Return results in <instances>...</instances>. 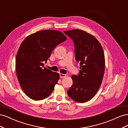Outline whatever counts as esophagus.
Returning <instances> with one entry per match:
<instances>
[{"instance_id": "esophagus-1", "label": "esophagus", "mask_w": 128, "mask_h": 128, "mask_svg": "<svg viewBox=\"0 0 128 128\" xmlns=\"http://www.w3.org/2000/svg\"><path fill=\"white\" fill-rule=\"evenodd\" d=\"M66 76V75L63 74H60V78H64Z\"/></svg>"}]
</instances>
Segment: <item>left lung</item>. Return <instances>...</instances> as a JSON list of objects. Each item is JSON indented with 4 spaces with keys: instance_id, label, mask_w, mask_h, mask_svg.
<instances>
[{
    "instance_id": "1",
    "label": "left lung",
    "mask_w": 128,
    "mask_h": 128,
    "mask_svg": "<svg viewBox=\"0 0 128 128\" xmlns=\"http://www.w3.org/2000/svg\"><path fill=\"white\" fill-rule=\"evenodd\" d=\"M64 33L73 40L76 60L81 70L72 75V85L67 91L69 97L83 103L96 95L103 79L105 60L102 46L94 36L85 31L73 29Z\"/></svg>"
}]
</instances>
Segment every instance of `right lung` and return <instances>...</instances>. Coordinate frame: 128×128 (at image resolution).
Segmentation results:
<instances>
[{"label": "right lung", "mask_w": 128, "mask_h": 128, "mask_svg": "<svg viewBox=\"0 0 128 128\" xmlns=\"http://www.w3.org/2000/svg\"><path fill=\"white\" fill-rule=\"evenodd\" d=\"M59 31L45 30L27 36L22 42L16 57V76L24 92L34 100L44 99L51 94L59 80L44 64L56 46L66 40Z\"/></svg>", "instance_id": "1"}]
</instances>
